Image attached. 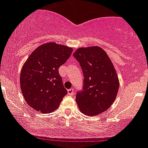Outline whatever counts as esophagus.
<instances>
[{"label": "esophagus", "mask_w": 148, "mask_h": 148, "mask_svg": "<svg viewBox=\"0 0 148 148\" xmlns=\"http://www.w3.org/2000/svg\"><path fill=\"white\" fill-rule=\"evenodd\" d=\"M74 89H73V88H70V89H69L68 90V94H69V95H74Z\"/></svg>", "instance_id": "1"}]
</instances>
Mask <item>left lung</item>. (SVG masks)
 Returning a JSON list of instances; mask_svg holds the SVG:
<instances>
[{
    "instance_id": "left-lung-1",
    "label": "left lung",
    "mask_w": 148,
    "mask_h": 148,
    "mask_svg": "<svg viewBox=\"0 0 148 148\" xmlns=\"http://www.w3.org/2000/svg\"><path fill=\"white\" fill-rule=\"evenodd\" d=\"M73 56L84 76L83 90L77 93L76 102L84 115L96 116L115 101L119 89L118 74L106 51L98 46L79 47Z\"/></svg>"
}]
</instances>
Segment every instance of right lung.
Listing matches in <instances>:
<instances>
[{
	"label": "right lung",
	"mask_w": 148,
	"mask_h": 148,
	"mask_svg": "<svg viewBox=\"0 0 148 148\" xmlns=\"http://www.w3.org/2000/svg\"><path fill=\"white\" fill-rule=\"evenodd\" d=\"M72 47L55 42L36 47L21 71L20 86L24 100L30 107L42 113L56 110L68 93L59 68L68 60Z\"/></svg>",
	"instance_id": "1"
}]
</instances>
